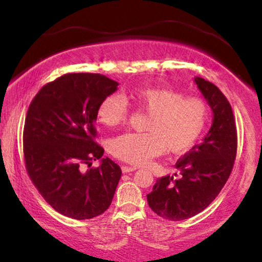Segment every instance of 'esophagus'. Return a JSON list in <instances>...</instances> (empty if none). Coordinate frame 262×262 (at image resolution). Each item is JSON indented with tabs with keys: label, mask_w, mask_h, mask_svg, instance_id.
<instances>
[{
	"label": "esophagus",
	"mask_w": 262,
	"mask_h": 262,
	"mask_svg": "<svg viewBox=\"0 0 262 262\" xmlns=\"http://www.w3.org/2000/svg\"><path fill=\"white\" fill-rule=\"evenodd\" d=\"M137 169H138L137 167H130V166H123V167H121V170H123V173H131V171H135Z\"/></svg>",
	"instance_id": "34e87169"
}]
</instances>
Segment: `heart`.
I'll list each match as a JSON object with an SVG mask.
<instances>
[{
	"instance_id": "b5f03b06",
	"label": "heart",
	"mask_w": 262,
	"mask_h": 262,
	"mask_svg": "<svg viewBox=\"0 0 262 262\" xmlns=\"http://www.w3.org/2000/svg\"><path fill=\"white\" fill-rule=\"evenodd\" d=\"M130 99L148 112L143 134H124L111 143V152L125 162L144 166L164 150L173 154L187 151L203 135L209 118L206 102L194 96H184L168 88H141L130 93ZM126 96L108 95L101 100L96 118L108 127L127 120Z\"/></svg>"
}]
</instances>
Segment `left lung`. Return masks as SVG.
Segmentation results:
<instances>
[{"label":"left lung","instance_id":"obj_1","mask_svg":"<svg viewBox=\"0 0 262 262\" xmlns=\"http://www.w3.org/2000/svg\"><path fill=\"white\" fill-rule=\"evenodd\" d=\"M199 91L211 107V128L175 164L179 173L157 179L146 194L154 212L169 221H184L205 210L220 194L234 167L237 134L231 106L211 82L194 77Z\"/></svg>","mask_w":262,"mask_h":262}]
</instances>
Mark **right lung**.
<instances>
[{
    "label": "right lung",
    "mask_w": 262,
    "mask_h": 262,
    "mask_svg": "<svg viewBox=\"0 0 262 262\" xmlns=\"http://www.w3.org/2000/svg\"><path fill=\"white\" fill-rule=\"evenodd\" d=\"M118 82L100 74H66L45 84L28 107L24 127L27 173L57 212L89 220L112 203L121 169L95 143L96 110ZM102 164L85 170L93 160Z\"/></svg>",
    "instance_id": "add662e5"
}]
</instances>
